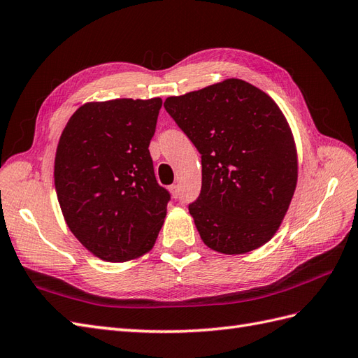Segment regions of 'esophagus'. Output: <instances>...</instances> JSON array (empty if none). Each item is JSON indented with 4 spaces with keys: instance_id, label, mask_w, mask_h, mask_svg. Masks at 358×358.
<instances>
[{
    "instance_id": "obj_1",
    "label": "esophagus",
    "mask_w": 358,
    "mask_h": 358,
    "mask_svg": "<svg viewBox=\"0 0 358 358\" xmlns=\"http://www.w3.org/2000/svg\"><path fill=\"white\" fill-rule=\"evenodd\" d=\"M171 194L173 198H178L180 196V187L177 185H172L171 186Z\"/></svg>"
}]
</instances>
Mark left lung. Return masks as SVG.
Returning a JSON list of instances; mask_svg holds the SVG:
<instances>
[{"label":"left lung","mask_w":358,"mask_h":358,"mask_svg":"<svg viewBox=\"0 0 358 358\" xmlns=\"http://www.w3.org/2000/svg\"><path fill=\"white\" fill-rule=\"evenodd\" d=\"M164 108L196 146L203 187L189 206L201 239L227 255L269 242L298 181L286 116L263 90L239 78L169 96Z\"/></svg>","instance_id":"left-lung-1"}]
</instances>
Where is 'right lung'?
I'll use <instances>...</instances> for the list:
<instances>
[{"label":"right lung","mask_w":358,"mask_h":358,"mask_svg":"<svg viewBox=\"0 0 358 358\" xmlns=\"http://www.w3.org/2000/svg\"><path fill=\"white\" fill-rule=\"evenodd\" d=\"M162 98L92 101L63 128L54 186L63 217L95 257H142L166 217L169 192L154 176L150 142Z\"/></svg>","instance_id":"obj_1"}]
</instances>
